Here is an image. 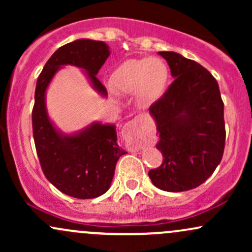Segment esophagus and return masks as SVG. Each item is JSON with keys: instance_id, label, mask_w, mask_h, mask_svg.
<instances>
[{"instance_id": "34e87169", "label": "esophagus", "mask_w": 252, "mask_h": 252, "mask_svg": "<svg viewBox=\"0 0 252 252\" xmlns=\"http://www.w3.org/2000/svg\"><path fill=\"white\" fill-rule=\"evenodd\" d=\"M141 124H142V117L141 116L135 117L134 120H131L130 122H128L126 126H124L123 135L126 136V137H129V138L135 137V136H138L141 132V128H142V126H141ZM138 149H140V147H131V148H130V150H132V152H134V150H138Z\"/></svg>"}]
</instances>
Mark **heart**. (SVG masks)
<instances>
[{"label":"heart","instance_id":"obj_1","mask_svg":"<svg viewBox=\"0 0 252 252\" xmlns=\"http://www.w3.org/2000/svg\"><path fill=\"white\" fill-rule=\"evenodd\" d=\"M169 80V68L162 59L141 58L121 63L112 74V88L121 94H137L146 104L160 99Z\"/></svg>","mask_w":252,"mask_h":252}]
</instances>
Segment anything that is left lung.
<instances>
[{
	"mask_svg": "<svg viewBox=\"0 0 252 252\" xmlns=\"http://www.w3.org/2000/svg\"><path fill=\"white\" fill-rule=\"evenodd\" d=\"M174 82L149 112L162 153L148 175L158 189L185 192L200 186L220 163L225 147L224 103L216 78L200 63L175 52H158Z\"/></svg>",
	"mask_w": 252,
	"mask_h": 252,
	"instance_id": "1",
	"label": "left lung"
}]
</instances>
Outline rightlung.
<instances>
[{
    "label": "right lung",
    "mask_w": 252,
    "mask_h": 252,
    "mask_svg": "<svg viewBox=\"0 0 252 252\" xmlns=\"http://www.w3.org/2000/svg\"><path fill=\"white\" fill-rule=\"evenodd\" d=\"M110 56L103 41L80 39L54 52L40 73L32 111L33 136L40 166L47 180L60 192L78 199H94L111 185L120 156L126 154L117 143L114 124L92 123L74 135H63L48 118L45 94L57 71L74 65L86 71L92 86L106 96L105 86L96 77Z\"/></svg>",
    "instance_id": "right-lung-1"
}]
</instances>
